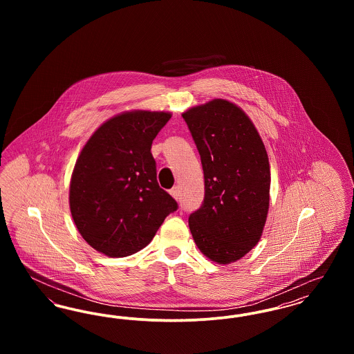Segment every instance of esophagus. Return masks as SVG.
I'll return each instance as SVG.
<instances>
[{"label":"esophagus","mask_w":354,"mask_h":354,"mask_svg":"<svg viewBox=\"0 0 354 354\" xmlns=\"http://www.w3.org/2000/svg\"><path fill=\"white\" fill-rule=\"evenodd\" d=\"M169 194H171V196L174 198V199H180V191H179V187H172L171 189H169Z\"/></svg>","instance_id":"34e87169"}]
</instances>
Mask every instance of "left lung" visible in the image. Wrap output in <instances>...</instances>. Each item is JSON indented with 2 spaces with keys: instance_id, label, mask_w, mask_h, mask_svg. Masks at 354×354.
<instances>
[{
  "instance_id": "obj_1",
  "label": "left lung",
  "mask_w": 354,
  "mask_h": 354,
  "mask_svg": "<svg viewBox=\"0 0 354 354\" xmlns=\"http://www.w3.org/2000/svg\"><path fill=\"white\" fill-rule=\"evenodd\" d=\"M204 172V201L188 218L198 248L230 264L259 243L270 208V171L264 143L234 103L214 100L182 114Z\"/></svg>"
}]
</instances>
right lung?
<instances>
[{"mask_svg":"<svg viewBox=\"0 0 354 354\" xmlns=\"http://www.w3.org/2000/svg\"><path fill=\"white\" fill-rule=\"evenodd\" d=\"M171 118L130 111L104 122L80 153L70 211L88 245L110 257L143 250L178 203L156 180L152 140Z\"/></svg>","mask_w":354,"mask_h":354,"instance_id":"right-lung-1","label":"right lung"}]
</instances>
